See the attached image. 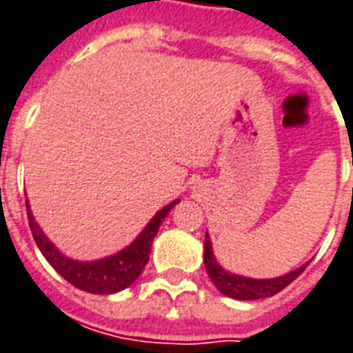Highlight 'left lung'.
<instances>
[{"label": "left lung", "mask_w": 353, "mask_h": 353, "mask_svg": "<svg viewBox=\"0 0 353 353\" xmlns=\"http://www.w3.org/2000/svg\"><path fill=\"white\" fill-rule=\"evenodd\" d=\"M308 263L310 261L301 265L299 269L288 272L284 276H276V279H248V276H241V274H235V272L225 271L222 265L216 261L210 236H208V233H205V269H207L212 284L218 288V292L228 295L231 299L256 301L263 299V297H272V295L282 292L285 285L292 284L293 280L307 269Z\"/></svg>", "instance_id": "left-lung-1"}]
</instances>
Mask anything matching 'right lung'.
Here are the masks:
<instances>
[{
	"label": "right lung",
	"mask_w": 353,
	"mask_h": 353,
	"mask_svg": "<svg viewBox=\"0 0 353 353\" xmlns=\"http://www.w3.org/2000/svg\"><path fill=\"white\" fill-rule=\"evenodd\" d=\"M180 199H174L169 203L167 207L158 210L150 222L146 223V228L139 236L125 246L123 250L107 256L103 259H95V261H77L68 256H63L56 246H54L48 236L43 233L39 223L35 222L32 210H30V203L26 201V210H28V222H30V230L35 239V243L39 246L41 254L45 256L46 261L52 265L56 271L60 272L63 279L71 282L74 288H79L82 292L97 293V295H110L125 290L139 279V274L143 272L145 265L148 263L150 258V246L154 236L158 233L159 225L165 220L169 210L179 203Z\"/></svg>",
	"instance_id": "1"
}]
</instances>
